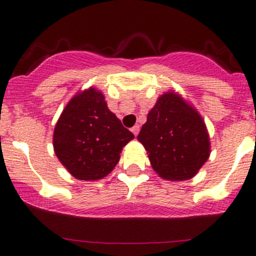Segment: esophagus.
Instances as JSON below:
<instances>
[{
  "label": "esophagus",
  "instance_id": "obj_1",
  "mask_svg": "<svg viewBox=\"0 0 256 256\" xmlns=\"http://www.w3.org/2000/svg\"><path fill=\"white\" fill-rule=\"evenodd\" d=\"M132 130L133 134L137 136V134H138V133H140V126H137V124H136L134 126H132V130Z\"/></svg>",
  "mask_w": 256,
  "mask_h": 256
}]
</instances>
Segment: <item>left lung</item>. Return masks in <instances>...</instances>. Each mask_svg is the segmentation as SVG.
I'll list each match as a JSON object with an SVG mask.
<instances>
[{
  "label": "left lung",
  "mask_w": 256,
  "mask_h": 256,
  "mask_svg": "<svg viewBox=\"0 0 256 256\" xmlns=\"http://www.w3.org/2000/svg\"><path fill=\"white\" fill-rule=\"evenodd\" d=\"M137 140L162 180H191L210 156V137L204 119L172 90L160 94Z\"/></svg>",
  "instance_id": "left-lung-1"
}]
</instances>
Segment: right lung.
Masks as SVG:
<instances>
[{"label": "right lung", "mask_w": 256, "mask_h": 256, "mask_svg": "<svg viewBox=\"0 0 256 256\" xmlns=\"http://www.w3.org/2000/svg\"><path fill=\"white\" fill-rule=\"evenodd\" d=\"M134 138L108 110L105 96L94 87L70 98L54 130V151L73 177L102 180L120 159L123 148Z\"/></svg>", "instance_id": "1"}]
</instances>
